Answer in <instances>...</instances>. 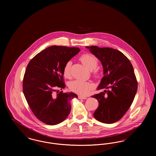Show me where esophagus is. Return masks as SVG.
<instances>
[{"mask_svg":"<svg viewBox=\"0 0 156 156\" xmlns=\"http://www.w3.org/2000/svg\"><path fill=\"white\" fill-rule=\"evenodd\" d=\"M78 98L80 99H87V97H83V96H82V95H79Z\"/></svg>","mask_w":156,"mask_h":156,"instance_id":"34e87169","label":"esophagus"}]
</instances>
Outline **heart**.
Listing matches in <instances>:
<instances>
[{
  "instance_id": "obj_1",
  "label": "heart",
  "mask_w": 156,
  "mask_h": 156,
  "mask_svg": "<svg viewBox=\"0 0 156 156\" xmlns=\"http://www.w3.org/2000/svg\"><path fill=\"white\" fill-rule=\"evenodd\" d=\"M80 59L84 66L89 70H93V75L95 77L98 78L99 76V72L98 69H96L98 64V61L95 55L92 54L85 53L82 55L80 57ZM71 65L72 62L69 61L64 68L63 74L67 78H69L71 77ZM93 87L94 85L91 82L83 81L80 80H76L72 82L69 86V88L72 91L80 95H87L90 90L93 88Z\"/></svg>"
}]
</instances>
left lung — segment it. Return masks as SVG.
<instances>
[{"mask_svg": "<svg viewBox=\"0 0 156 156\" xmlns=\"http://www.w3.org/2000/svg\"><path fill=\"white\" fill-rule=\"evenodd\" d=\"M101 62L103 78L98 89L104 92L92 96L99 106L94 113L97 120L107 124L121 119L133 101L137 82L130 61L119 50L112 48L86 47Z\"/></svg>", "mask_w": 156, "mask_h": 156, "instance_id": "1", "label": "left lung"}]
</instances>
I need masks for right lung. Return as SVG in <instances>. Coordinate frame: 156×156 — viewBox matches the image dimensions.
<instances>
[{
  "mask_svg": "<svg viewBox=\"0 0 156 156\" xmlns=\"http://www.w3.org/2000/svg\"><path fill=\"white\" fill-rule=\"evenodd\" d=\"M80 51L79 48L52 45L37 54L29 62L23 81V90L37 119L49 125L63 122L69 114L73 92L63 93L65 65ZM58 94L55 95L54 92Z\"/></svg>",
  "mask_w": 156,
  "mask_h": 156,
  "instance_id": "1",
  "label": "right lung"
}]
</instances>
